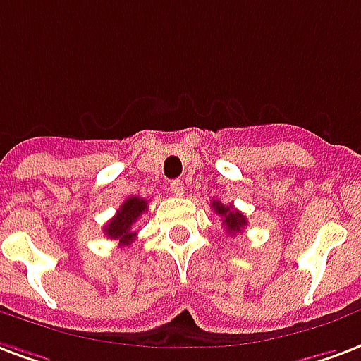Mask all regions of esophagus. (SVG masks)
<instances>
[{
  "label": "esophagus",
  "mask_w": 361,
  "mask_h": 361,
  "mask_svg": "<svg viewBox=\"0 0 361 361\" xmlns=\"http://www.w3.org/2000/svg\"><path fill=\"white\" fill-rule=\"evenodd\" d=\"M170 191H172V195H176V197H183V192H185V185H183V181L181 180L172 181V183H170Z\"/></svg>",
  "instance_id": "34e87169"
}]
</instances>
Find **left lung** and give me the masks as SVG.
I'll return each instance as SVG.
<instances>
[{
    "label": "left lung",
    "instance_id": "obj_1",
    "mask_svg": "<svg viewBox=\"0 0 361 361\" xmlns=\"http://www.w3.org/2000/svg\"><path fill=\"white\" fill-rule=\"evenodd\" d=\"M212 208H214V212H216L217 216L224 217V227L227 229V233H229V235H236V233H240V231L247 225L246 216H244V214H240V212L236 210V208H233L231 204L225 206V204H221L219 200H212Z\"/></svg>",
    "mask_w": 361,
    "mask_h": 361
}]
</instances>
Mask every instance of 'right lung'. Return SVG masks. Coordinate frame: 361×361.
<instances>
[{
  "label": "right lung",
  "mask_w": 361,
  "mask_h": 361,
  "mask_svg": "<svg viewBox=\"0 0 361 361\" xmlns=\"http://www.w3.org/2000/svg\"><path fill=\"white\" fill-rule=\"evenodd\" d=\"M145 210H147V200L140 199V197H128L121 204L117 214L107 221V225L104 227V233L109 238L119 240V246H130L132 240L136 238V233L132 231V225L136 224L137 217L142 216Z\"/></svg>",
  "instance_id": "obj_1"
}]
</instances>
